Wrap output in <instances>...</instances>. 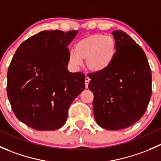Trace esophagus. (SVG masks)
<instances>
[{
  "label": "esophagus",
  "mask_w": 161,
  "mask_h": 161,
  "mask_svg": "<svg viewBox=\"0 0 161 161\" xmlns=\"http://www.w3.org/2000/svg\"><path fill=\"white\" fill-rule=\"evenodd\" d=\"M90 78L88 77V76H86V79H85V83H86V87H88V85H89V82H90Z\"/></svg>",
  "instance_id": "1"
}]
</instances>
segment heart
<instances>
[{
	"instance_id": "heart-1",
	"label": "heart",
	"mask_w": 161,
	"mask_h": 161,
	"mask_svg": "<svg viewBox=\"0 0 161 161\" xmlns=\"http://www.w3.org/2000/svg\"><path fill=\"white\" fill-rule=\"evenodd\" d=\"M116 53V43L111 36L92 34L81 39L75 46V51L69 54V63L79 67L82 60H86L87 69L91 72L100 73L111 66Z\"/></svg>"
}]
</instances>
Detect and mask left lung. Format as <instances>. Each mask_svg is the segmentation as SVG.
Masks as SVG:
<instances>
[{
  "instance_id": "1",
  "label": "left lung",
  "mask_w": 161,
  "mask_h": 161,
  "mask_svg": "<svg viewBox=\"0 0 161 161\" xmlns=\"http://www.w3.org/2000/svg\"><path fill=\"white\" fill-rule=\"evenodd\" d=\"M114 59L108 69L90 75L94 95V118L100 127L119 130L132 125L145 113L152 93V75L147 56L127 33L112 32Z\"/></svg>"
}]
</instances>
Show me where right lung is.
Segmentation results:
<instances>
[{"mask_svg": "<svg viewBox=\"0 0 161 161\" xmlns=\"http://www.w3.org/2000/svg\"><path fill=\"white\" fill-rule=\"evenodd\" d=\"M78 31H41L21 43L8 71L7 93L19 120L36 130L62 127L86 76L68 70L69 43Z\"/></svg>", "mask_w": 161, "mask_h": 161, "instance_id": "add662e5", "label": "right lung"}]
</instances>
